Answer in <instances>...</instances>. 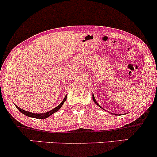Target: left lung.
<instances>
[{"label":"left lung","instance_id":"left-lung-1","mask_svg":"<svg viewBox=\"0 0 157 157\" xmlns=\"http://www.w3.org/2000/svg\"><path fill=\"white\" fill-rule=\"evenodd\" d=\"M93 101H94V102H95V103H96V105H97L98 107H101V109H103V108H102V107H101V106H100V105H98V104L97 103V102H96V99H95V97H94V96H93ZM103 110H104V109H103ZM113 114H114V113H113ZM115 115H116V114H115Z\"/></svg>","mask_w":157,"mask_h":157}]
</instances>
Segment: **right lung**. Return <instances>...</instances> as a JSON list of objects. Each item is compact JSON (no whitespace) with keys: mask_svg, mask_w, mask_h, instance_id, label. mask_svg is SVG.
Instances as JSON below:
<instances>
[{"mask_svg":"<svg viewBox=\"0 0 157 157\" xmlns=\"http://www.w3.org/2000/svg\"><path fill=\"white\" fill-rule=\"evenodd\" d=\"M66 99H67V96H65L64 99H63V101H61V103L59 105H58L57 107H55V108L52 109V110H51L50 111H48V112H47V113H34L26 111V110H23V109L20 108V107L16 106V105H15V106H16L17 108L18 109V110H20V111L23 114H24V115L27 116V117H32V118H36V119H46V118L49 117H50V116L52 115V114H53L54 113L57 112L58 110H59L60 108H61V106H62V105H63V104L64 103L65 101H66Z\"/></svg>","mask_w":157,"mask_h":157,"instance_id":"add662e5","label":"right lung"}]
</instances>
